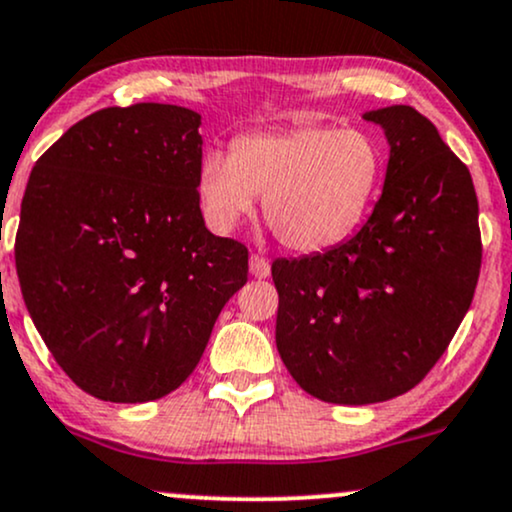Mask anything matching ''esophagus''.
<instances>
[{
  "label": "esophagus",
  "mask_w": 512,
  "mask_h": 512,
  "mask_svg": "<svg viewBox=\"0 0 512 512\" xmlns=\"http://www.w3.org/2000/svg\"><path fill=\"white\" fill-rule=\"evenodd\" d=\"M250 274L255 276V279H267L269 274H272V264L269 260H264L260 255H252L250 257Z\"/></svg>",
  "instance_id": "1"
}]
</instances>
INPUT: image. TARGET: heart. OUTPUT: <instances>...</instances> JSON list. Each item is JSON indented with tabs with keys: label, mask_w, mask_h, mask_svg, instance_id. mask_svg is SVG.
<instances>
[{
	"label": "heart",
	"mask_w": 512,
	"mask_h": 512,
	"mask_svg": "<svg viewBox=\"0 0 512 512\" xmlns=\"http://www.w3.org/2000/svg\"><path fill=\"white\" fill-rule=\"evenodd\" d=\"M386 155L367 128L295 126L233 140L231 155L207 150L197 166V197L214 231L264 219L286 248L324 252L348 240L377 200Z\"/></svg>",
	"instance_id": "obj_1"
}]
</instances>
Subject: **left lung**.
Segmentation results:
<instances>
[{
	"instance_id": "8db88e82",
	"label": "left lung",
	"mask_w": 512,
	"mask_h": 512,
	"mask_svg": "<svg viewBox=\"0 0 512 512\" xmlns=\"http://www.w3.org/2000/svg\"><path fill=\"white\" fill-rule=\"evenodd\" d=\"M389 164L353 238L272 264L276 348L300 389L326 403H384L427 377L467 315L482 267L467 166L429 119L372 109Z\"/></svg>"
}]
</instances>
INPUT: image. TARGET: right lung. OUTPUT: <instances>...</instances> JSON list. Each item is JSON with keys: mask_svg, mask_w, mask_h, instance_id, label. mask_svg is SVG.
I'll list each match as a JSON object with an SVG mask.
<instances>
[{"mask_svg": "<svg viewBox=\"0 0 512 512\" xmlns=\"http://www.w3.org/2000/svg\"><path fill=\"white\" fill-rule=\"evenodd\" d=\"M200 126L176 104L100 109L30 171L16 233L23 300L59 367L100 400L176 391L248 281L245 245L202 219Z\"/></svg>", "mask_w": 512, "mask_h": 512, "instance_id": "obj_1", "label": "right lung"}]
</instances>
